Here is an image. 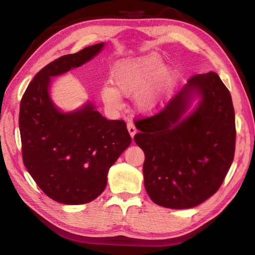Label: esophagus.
<instances>
[{"label":"esophagus","mask_w":255,"mask_h":255,"mask_svg":"<svg viewBox=\"0 0 255 255\" xmlns=\"http://www.w3.org/2000/svg\"><path fill=\"white\" fill-rule=\"evenodd\" d=\"M128 133H129V135L132 136V138L135 136V134H136V132H137V129H136V128H135V126H134V123L130 121V122H128Z\"/></svg>","instance_id":"obj_1"}]
</instances>
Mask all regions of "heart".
Wrapping results in <instances>:
<instances>
[{"label":"heart","instance_id":"obj_1","mask_svg":"<svg viewBox=\"0 0 255 255\" xmlns=\"http://www.w3.org/2000/svg\"><path fill=\"white\" fill-rule=\"evenodd\" d=\"M164 67V60L157 55H149L122 64L118 68L115 76L119 92L125 96H130L149 87L163 72ZM173 78L174 75L172 71H166L159 90L141 92L137 98L138 106L141 110H151L155 107L159 102L160 91L170 86L173 82ZM119 92L112 86H105L102 90L103 101L109 106L118 109L121 106Z\"/></svg>","mask_w":255,"mask_h":255}]
</instances>
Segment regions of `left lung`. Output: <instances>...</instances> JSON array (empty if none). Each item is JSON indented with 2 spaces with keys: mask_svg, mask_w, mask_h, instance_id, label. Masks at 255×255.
Returning a JSON list of instances; mask_svg holds the SVG:
<instances>
[{
  "mask_svg": "<svg viewBox=\"0 0 255 255\" xmlns=\"http://www.w3.org/2000/svg\"><path fill=\"white\" fill-rule=\"evenodd\" d=\"M192 91L202 102L182 119ZM136 123L144 187L154 203L181 210L216 194L232 165L236 140L232 98L217 73L192 75L164 109Z\"/></svg>",
  "mask_w": 255,
  "mask_h": 255,
  "instance_id": "1",
  "label": "left lung"
}]
</instances>
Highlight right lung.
Returning a JSON list of instances; mask_svg holds the SVG:
<instances>
[{
  "label": "right lung",
  "mask_w": 255,
  "mask_h": 255,
  "mask_svg": "<svg viewBox=\"0 0 255 255\" xmlns=\"http://www.w3.org/2000/svg\"><path fill=\"white\" fill-rule=\"evenodd\" d=\"M103 45L53 60L34 76L20 102L23 163L39 188L59 203L85 204L101 195L109 169L132 141L123 120H107L89 103L63 114L49 97L51 76L82 66Z\"/></svg>",
  "instance_id": "add662e5"
}]
</instances>
